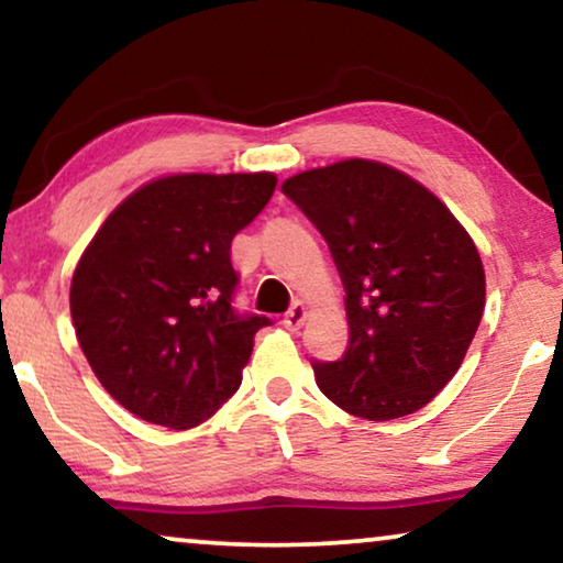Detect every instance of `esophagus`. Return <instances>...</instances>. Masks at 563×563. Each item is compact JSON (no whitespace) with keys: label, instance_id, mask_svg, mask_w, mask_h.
I'll return each mask as SVG.
<instances>
[{"label":"esophagus","instance_id":"34e87169","mask_svg":"<svg viewBox=\"0 0 563 563\" xmlns=\"http://www.w3.org/2000/svg\"><path fill=\"white\" fill-rule=\"evenodd\" d=\"M306 306L301 303V301H296L294 306H290V309L286 311V317H283V324H286V329H290V332H296V329H301L303 327V321H306Z\"/></svg>","mask_w":563,"mask_h":563}]
</instances>
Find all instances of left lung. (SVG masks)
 <instances>
[{
    "label": "left lung",
    "mask_w": 563,
    "mask_h": 563,
    "mask_svg": "<svg viewBox=\"0 0 563 563\" xmlns=\"http://www.w3.org/2000/svg\"><path fill=\"white\" fill-rule=\"evenodd\" d=\"M283 192L327 239L347 294V350L311 363L321 394L373 422L422 409L459 373L482 321L474 239L443 200L380 162L301 172Z\"/></svg>",
    "instance_id": "1"
}]
</instances>
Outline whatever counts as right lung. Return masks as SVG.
Here are the masks:
<instances>
[{"label": "right lung", "mask_w": 563, "mask_h": 563, "mask_svg": "<svg viewBox=\"0 0 563 563\" xmlns=\"http://www.w3.org/2000/svg\"><path fill=\"white\" fill-rule=\"evenodd\" d=\"M277 179L172 175L108 216L71 277L79 347L112 399L152 424L187 430L242 384L254 334L239 313L231 239L273 198Z\"/></svg>", "instance_id": "add662e5"}]
</instances>
